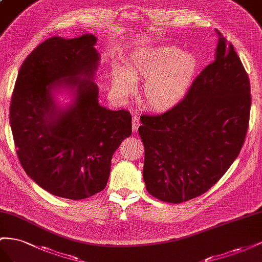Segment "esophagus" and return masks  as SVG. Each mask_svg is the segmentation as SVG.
<instances>
[{"mask_svg":"<svg viewBox=\"0 0 262 262\" xmlns=\"http://www.w3.org/2000/svg\"><path fill=\"white\" fill-rule=\"evenodd\" d=\"M132 123H133V130H134V132H137L138 127L140 126V121H139V118H138L137 116H133Z\"/></svg>","mask_w":262,"mask_h":262,"instance_id":"esophagus-1","label":"esophagus"}]
</instances>
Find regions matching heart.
Segmentation results:
<instances>
[{"instance_id": "obj_1", "label": "heart", "mask_w": 262, "mask_h": 262, "mask_svg": "<svg viewBox=\"0 0 262 262\" xmlns=\"http://www.w3.org/2000/svg\"><path fill=\"white\" fill-rule=\"evenodd\" d=\"M199 59L173 45H145L134 49L125 67L114 64L112 86L119 96L135 89V81L147 79L141 100L149 108L166 112L177 106L196 76Z\"/></svg>"}]
</instances>
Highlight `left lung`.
I'll return each mask as SVG.
<instances>
[{
    "instance_id": "8db88e82",
    "label": "left lung",
    "mask_w": 262,
    "mask_h": 262,
    "mask_svg": "<svg viewBox=\"0 0 262 262\" xmlns=\"http://www.w3.org/2000/svg\"><path fill=\"white\" fill-rule=\"evenodd\" d=\"M216 33L215 60L193 81L185 98L163 114L140 116L146 189L163 202L178 204L204 194L245 143L249 78L233 45Z\"/></svg>"
}]
</instances>
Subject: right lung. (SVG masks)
<instances>
[{"label":"right lung","mask_w":262,"mask_h":262,"mask_svg":"<svg viewBox=\"0 0 262 262\" xmlns=\"http://www.w3.org/2000/svg\"><path fill=\"white\" fill-rule=\"evenodd\" d=\"M95 43L89 34L41 42L21 63L10 105L15 149L25 172L43 190L76 201L104 190L112 157L132 134L128 111L99 104L92 80L100 60ZM58 83L75 92L64 110L51 96Z\"/></svg>","instance_id":"add662e5"}]
</instances>
